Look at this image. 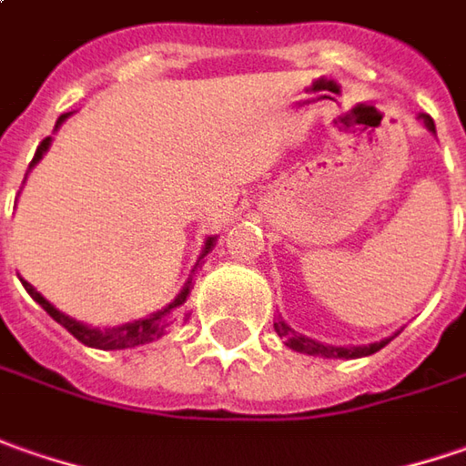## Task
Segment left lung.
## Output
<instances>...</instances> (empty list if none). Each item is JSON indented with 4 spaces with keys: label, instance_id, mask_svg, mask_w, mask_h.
Returning a JSON list of instances; mask_svg holds the SVG:
<instances>
[{
    "label": "left lung",
    "instance_id": "left-lung-1",
    "mask_svg": "<svg viewBox=\"0 0 466 466\" xmlns=\"http://www.w3.org/2000/svg\"><path fill=\"white\" fill-rule=\"evenodd\" d=\"M423 123L436 134V126H433V118L431 116H420ZM273 328L276 332L281 335L286 345L291 348V350H299V353H309V356H325V359H361V356H371V353H377L381 350L384 345L390 343V340H381V343H371V345H361V348H335V345H325V343H317V340H309V338H304V335H299L294 329L289 328L283 319L279 322H273Z\"/></svg>",
    "mask_w": 466,
    "mask_h": 466
}]
</instances>
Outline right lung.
<instances>
[{"mask_svg":"<svg viewBox=\"0 0 466 466\" xmlns=\"http://www.w3.org/2000/svg\"><path fill=\"white\" fill-rule=\"evenodd\" d=\"M66 116H61L58 123L64 121ZM56 123V126H58ZM48 141L51 138H43L41 147L35 149V157H33V162H30V167L38 162L43 157V152L48 149ZM214 245V239H208L206 242V249H203V255L211 249ZM25 291L30 294V297L35 299L38 304H41L46 312L51 314L54 319H56L58 325H64V328L72 332L74 338L79 340V343L89 345V348H100V350H123V348H137V345L144 343H152L157 340L165 329L175 328V325H180L183 319H187V307H185V301H187V291H190V281L185 286L183 291H180V297L175 299L169 307H165L162 312L152 314V317H147V319H137V322H128V325H121V328H107V329H97V328H87V325H79L76 319L72 317H66V314H61L58 309H54V304H48L46 299L30 286L27 281H23Z\"/></svg>","mask_w":466,"mask_h":466,"instance_id":"right-lung-1","label":"right lung"}]
</instances>
